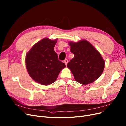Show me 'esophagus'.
I'll use <instances>...</instances> for the list:
<instances>
[{
    "mask_svg": "<svg viewBox=\"0 0 126 126\" xmlns=\"http://www.w3.org/2000/svg\"><path fill=\"white\" fill-rule=\"evenodd\" d=\"M68 60L67 59H65V60H64V63L65 64V65H66V66L67 65V63H68Z\"/></svg>",
    "mask_w": 126,
    "mask_h": 126,
    "instance_id": "34e87169",
    "label": "esophagus"
}]
</instances>
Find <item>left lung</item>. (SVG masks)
I'll return each instance as SVG.
<instances>
[{
  "mask_svg": "<svg viewBox=\"0 0 126 126\" xmlns=\"http://www.w3.org/2000/svg\"><path fill=\"white\" fill-rule=\"evenodd\" d=\"M68 44L74 57L67 66L75 80L85 85L94 82L101 76L105 68V62L100 52L86 40L77 42L70 41Z\"/></svg>",
  "mask_w": 126,
  "mask_h": 126,
  "instance_id": "left-lung-1",
  "label": "left lung"
}]
</instances>
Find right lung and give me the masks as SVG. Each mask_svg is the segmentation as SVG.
Instances as JSON below:
<instances>
[{
  "instance_id": "add662e5",
  "label": "right lung",
  "mask_w": 126,
  "mask_h": 126,
  "mask_svg": "<svg viewBox=\"0 0 126 126\" xmlns=\"http://www.w3.org/2000/svg\"><path fill=\"white\" fill-rule=\"evenodd\" d=\"M58 39L45 38L32 46L25 57V66L30 76L35 82L47 86L55 82L66 66L59 61L54 48Z\"/></svg>"
}]
</instances>
